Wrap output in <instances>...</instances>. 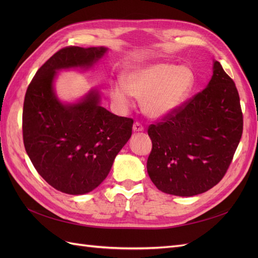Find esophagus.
<instances>
[{
	"mask_svg": "<svg viewBox=\"0 0 258 258\" xmlns=\"http://www.w3.org/2000/svg\"><path fill=\"white\" fill-rule=\"evenodd\" d=\"M143 130H144V127H143V124H142L141 122L136 121V122L134 123V131L139 132V131H143Z\"/></svg>",
	"mask_w": 258,
	"mask_h": 258,
	"instance_id": "34e87169",
	"label": "esophagus"
}]
</instances>
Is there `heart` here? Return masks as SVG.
<instances>
[{
	"instance_id": "b5f03b06",
	"label": "heart",
	"mask_w": 258,
	"mask_h": 258,
	"mask_svg": "<svg viewBox=\"0 0 258 258\" xmlns=\"http://www.w3.org/2000/svg\"><path fill=\"white\" fill-rule=\"evenodd\" d=\"M195 82L191 70L185 66L155 63L124 76V86L112 87V99L121 107L130 105V96L142 100L144 112L151 117H163L181 106Z\"/></svg>"
}]
</instances>
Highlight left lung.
Returning <instances> with one entry per match:
<instances>
[{
	"label": "left lung",
	"instance_id": "8db88e82",
	"mask_svg": "<svg viewBox=\"0 0 258 258\" xmlns=\"http://www.w3.org/2000/svg\"><path fill=\"white\" fill-rule=\"evenodd\" d=\"M243 131L236 84L214 61L208 87L152 123L147 172L157 188L190 197L214 187L227 172Z\"/></svg>",
	"mask_w": 258,
	"mask_h": 258
}]
</instances>
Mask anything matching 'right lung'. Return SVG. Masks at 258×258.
<instances>
[{
    "label": "right lung",
    "instance_id": "right-lung-1",
    "mask_svg": "<svg viewBox=\"0 0 258 258\" xmlns=\"http://www.w3.org/2000/svg\"><path fill=\"white\" fill-rule=\"evenodd\" d=\"M105 51V47L79 46L58 50L37 70L26 92L23 144L37 173L62 192L83 195L95 189L132 135L134 119L100 106L98 92L64 105L52 90L58 70L89 68Z\"/></svg>",
    "mask_w": 258,
    "mask_h": 258
}]
</instances>
